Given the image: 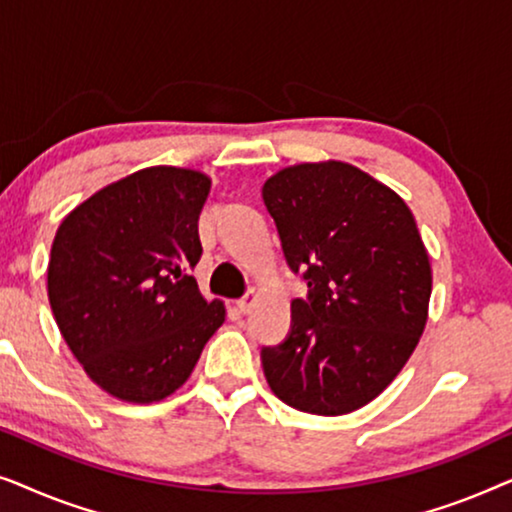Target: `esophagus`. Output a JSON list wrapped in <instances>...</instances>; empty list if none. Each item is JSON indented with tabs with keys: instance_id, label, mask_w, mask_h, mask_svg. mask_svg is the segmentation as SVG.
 Listing matches in <instances>:
<instances>
[{
	"instance_id": "esophagus-1",
	"label": "esophagus",
	"mask_w": 512,
	"mask_h": 512,
	"mask_svg": "<svg viewBox=\"0 0 512 512\" xmlns=\"http://www.w3.org/2000/svg\"><path fill=\"white\" fill-rule=\"evenodd\" d=\"M254 291H251L249 293V296H244V298H240V300H237V310H240L242 314H247L249 310H251V303H254Z\"/></svg>"
}]
</instances>
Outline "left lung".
Listing matches in <instances>:
<instances>
[{
	"mask_svg": "<svg viewBox=\"0 0 512 512\" xmlns=\"http://www.w3.org/2000/svg\"><path fill=\"white\" fill-rule=\"evenodd\" d=\"M263 200L286 263L307 282L289 335L261 349L265 380L296 410H359L401 373L426 326L431 263L415 216L338 160L286 167L265 181Z\"/></svg>",
	"mask_w": 512,
	"mask_h": 512,
	"instance_id": "1",
	"label": "left lung"
}]
</instances>
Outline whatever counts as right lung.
<instances>
[{
	"instance_id": "obj_1",
	"label": "right lung",
	"mask_w": 512,
	"mask_h": 512,
	"mask_svg": "<svg viewBox=\"0 0 512 512\" xmlns=\"http://www.w3.org/2000/svg\"><path fill=\"white\" fill-rule=\"evenodd\" d=\"M212 181L146 167L90 195L62 219L48 261V300L90 380L128 403L174 394L226 319L191 270Z\"/></svg>"
}]
</instances>
